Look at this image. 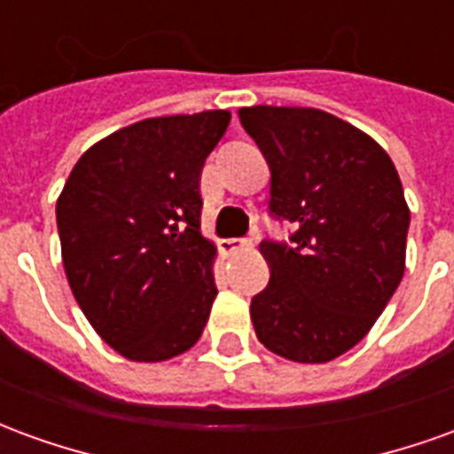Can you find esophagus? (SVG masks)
Wrapping results in <instances>:
<instances>
[{
    "label": "esophagus",
    "instance_id": "1",
    "mask_svg": "<svg viewBox=\"0 0 454 454\" xmlns=\"http://www.w3.org/2000/svg\"><path fill=\"white\" fill-rule=\"evenodd\" d=\"M218 247H221V253H223V255H236V253L250 250L253 243L246 240V238H226V240H221V243H218Z\"/></svg>",
    "mask_w": 454,
    "mask_h": 454
}]
</instances>
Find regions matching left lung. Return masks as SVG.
Segmentation results:
<instances>
[{
    "label": "left lung",
    "mask_w": 454,
    "mask_h": 454,
    "mask_svg": "<svg viewBox=\"0 0 454 454\" xmlns=\"http://www.w3.org/2000/svg\"><path fill=\"white\" fill-rule=\"evenodd\" d=\"M267 158L270 211L296 226L292 246L262 240L270 285L253 296L257 340L321 364L370 333L406 270L411 211L380 143L309 106H243Z\"/></svg>",
    "instance_id": "left-lung-1"
}]
</instances>
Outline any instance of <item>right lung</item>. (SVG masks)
<instances>
[{
	"label": "right lung",
	"mask_w": 454,
	"mask_h": 454,
	"mask_svg": "<svg viewBox=\"0 0 454 454\" xmlns=\"http://www.w3.org/2000/svg\"><path fill=\"white\" fill-rule=\"evenodd\" d=\"M231 112L155 116L84 150L55 216L70 289L106 345L165 362L204 333L218 289L199 179Z\"/></svg>",
	"instance_id": "right-lung-1"
}]
</instances>
